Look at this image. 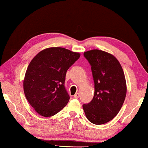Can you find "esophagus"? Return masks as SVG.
I'll return each instance as SVG.
<instances>
[{
    "label": "esophagus",
    "mask_w": 148,
    "mask_h": 148,
    "mask_svg": "<svg viewBox=\"0 0 148 148\" xmlns=\"http://www.w3.org/2000/svg\"><path fill=\"white\" fill-rule=\"evenodd\" d=\"M74 99H78L79 98V94L78 93H76V94H75L74 95Z\"/></svg>",
    "instance_id": "obj_1"
}]
</instances>
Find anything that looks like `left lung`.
Instances as JSON below:
<instances>
[{
	"label": "left lung",
	"mask_w": 148,
	"mask_h": 148,
	"mask_svg": "<svg viewBox=\"0 0 148 148\" xmlns=\"http://www.w3.org/2000/svg\"><path fill=\"white\" fill-rule=\"evenodd\" d=\"M84 56L91 64L95 83L92 100L83 105L85 114L92 123H106L119 113L126 97L123 70L118 60L108 52L92 49Z\"/></svg>",
	"instance_id": "8db88e82"
}]
</instances>
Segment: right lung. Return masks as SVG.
<instances>
[{
  "instance_id": "right-lung-1",
  "label": "right lung",
  "mask_w": 148,
  "mask_h": 148,
  "mask_svg": "<svg viewBox=\"0 0 148 148\" xmlns=\"http://www.w3.org/2000/svg\"><path fill=\"white\" fill-rule=\"evenodd\" d=\"M79 57L77 52L52 47L42 50L30 62L23 79L24 93L39 115L53 116L68 103L65 76Z\"/></svg>"
}]
</instances>
